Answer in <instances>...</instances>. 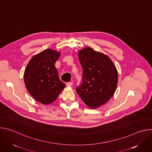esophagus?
I'll list each match as a JSON object with an SVG mask.
<instances>
[{"instance_id": "1", "label": "esophagus", "mask_w": 152, "mask_h": 152, "mask_svg": "<svg viewBox=\"0 0 152 152\" xmlns=\"http://www.w3.org/2000/svg\"><path fill=\"white\" fill-rule=\"evenodd\" d=\"M72 85H73V82H70L66 83V85H67V86H72Z\"/></svg>"}]
</instances>
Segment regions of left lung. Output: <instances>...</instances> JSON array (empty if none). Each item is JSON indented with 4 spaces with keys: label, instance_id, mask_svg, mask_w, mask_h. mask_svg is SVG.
Wrapping results in <instances>:
<instances>
[{
    "label": "left lung",
    "instance_id": "obj_1",
    "mask_svg": "<svg viewBox=\"0 0 152 152\" xmlns=\"http://www.w3.org/2000/svg\"><path fill=\"white\" fill-rule=\"evenodd\" d=\"M78 56L83 72L82 82L76 91L86 105L96 108L114 94L118 82L117 70L109 57L90 48L80 50Z\"/></svg>",
    "mask_w": 152,
    "mask_h": 152
}]
</instances>
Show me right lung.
I'll return each mask as SVG.
<instances>
[{
	"label": "right lung",
	"mask_w": 152,
	"mask_h": 152,
	"mask_svg": "<svg viewBox=\"0 0 152 152\" xmlns=\"http://www.w3.org/2000/svg\"><path fill=\"white\" fill-rule=\"evenodd\" d=\"M60 53L48 49L34 56L24 74L26 87L29 94L42 104L53 102L66 87L59 77L55 64Z\"/></svg>",
	"instance_id": "add662e5"
}]
</instances>
